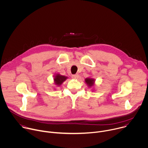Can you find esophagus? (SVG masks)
<instances>
[{"instance_id": "34e87169", "label": "esophagus", "mask_w": 148, "mask_h": 148, "mask_svg": "<svg viewBox=\"0 0 148 148\" xmlns=\"http://www.w3.org/2000/svg\"><path fill=\"white\" fill-rule=\"evenodd\" d=\"M72 78L74 79H77L78 78V74H74L72 75Z\"/></svg>"}]
</instances>
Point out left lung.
Here are the masks:
<instances>
[{"label":"left lung","mask_w":148,"mask_h":148,"mask_svg":"<svg viewBox=\"0 0 148 148\" xmlns=\"http://www.w3.org/2000/svg\"><path fill=\"white\" fill-rule=\"evenodd\" d=\"M85 81L86 84H87V86L89 87H92L94 85V82H95V79L91 78H87L85 79Z\"/></svg>","instance_id":"left-lung-1"}]
</instances>
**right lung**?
Returning <instances> with one entry per match:
<instances>
[{
  "label": "right lung",
  "instance_id": "obj_1",
  "mask_svg": "<svg viewBox=\"0 0 148 148\" xmlns=\"http://www.w3.org/2000/svg\"><path fill=\"white\" fill-rule=\"evenodd\" d=\"M67 79V77L57 74L55 75L54 78V84L57 86H60V85H61V84L64 81H65Z\"/></svg>",
  "mask_w": 148,
  "mask_h": 148
}]
</instances>
